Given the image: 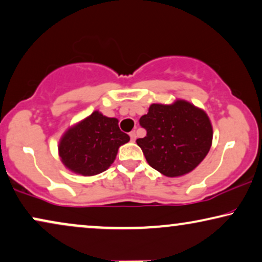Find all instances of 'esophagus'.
Instances as JSON below:
<instances>
[{"label":"esophagus","mask_w":262,"mask_h":262,"mask_svg":"<svg viewBox=\"0 0 262 262\" xmlns=\"http://www.w3.org/2000/svg\"><path fill=\"white\" fill-rule=\"evenodd\" d=\"M136 137H137V136H136V132H135V131L130 132V139H131V142H135V141H136Z\"/></svg>","instance_id":"1"}]
</instances>
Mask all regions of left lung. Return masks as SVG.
<instances>
[{
  "label": "left lung",
  "instance_id": "left-lung-1",
  "mask_svg": "<svg viewBox=\"0 0 262 262\" xmlns=\"http://www.w3.org/2000/svg\"><path fill=\"white\" fill-rule=\"evenodd\" d=\"M147 136L137 144L152 168L167 177L191 172L208 154L213 139L209 118L202 110L179 100L154 103L139 119Z\"/></svg>",
  "mask_w": 262,
  "mask_h": 262
}]
</instances>
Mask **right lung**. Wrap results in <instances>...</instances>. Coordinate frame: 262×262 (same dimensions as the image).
<instances>
[{"mask_svg":"<svg viewBox=\"0 0 262 262\" xmlns=\"http://www.w3.org/2000/svg\"><path fill=\"white\" fill-rule=\"evenodd\" d=\"M128 141V135L119 128L118 119L94 112L63 135L59 154L71 171L95 176L113 164L119 147Z\"/></svg>","mask_w":262,"mask_h":262,"instance_id":"add662e5","label":"right lung"}]
</instances>
